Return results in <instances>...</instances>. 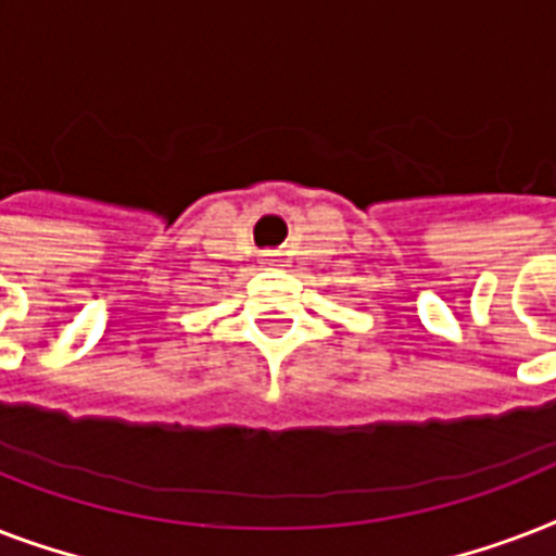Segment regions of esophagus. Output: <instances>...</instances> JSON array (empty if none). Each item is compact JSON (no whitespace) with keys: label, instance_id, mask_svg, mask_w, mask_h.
I'll list each match as a JSON object with an SVG mask.
<instances>
[{"label":"esophagus","instance_id":"obj_1","mask_svg":"<svg viewBox=\"0 0 556 556\" xmlns=\"http://www.w3.org/2000/svg\"><path fill=\"white\" fill-rule=\"evenodd\" d=\"M265 262H268V265H277L279 253H265Z\"/></svg>","mask_w":556,"mask_h":556}]
</instances>
